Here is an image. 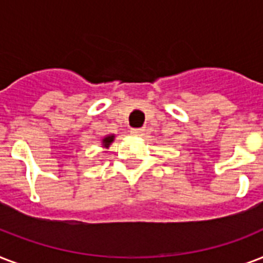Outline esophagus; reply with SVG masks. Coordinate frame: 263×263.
<instances>
[{"mask_svg":"<svg viewBox=\"0 0 263 263\" xmlns=\"http://www.w3.org/2000/svg\"><path fill=\"white\" fill-rule=\"evenodd\" d=\"M143 132H144L143 128H132V129H131V134H132V135H135V136L143 135Z\"/></svg>","mask_w":263,"mask_h":263,"instance_id":"esophagus-1","label":"esophagus"}]
</instances>
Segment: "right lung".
I'll return each mask as SVG.
<instances>
[{
  "label": "right lung",
  "mask_w": 263,
  "mask_h": 263,
  "mask_svg": "<svg viewBox=\"0 0 263 263\" xmlns=\"http://www.w3.org/2000/svg\"><path fill=\"white\" fill-rule=\"evenodd\" d=\"M113 139H115V136H106V138L103 139V146H105V147H109V144L113 142Z\"/></svg>",
  "instance_id": "obj_1"
}]
</instances>
